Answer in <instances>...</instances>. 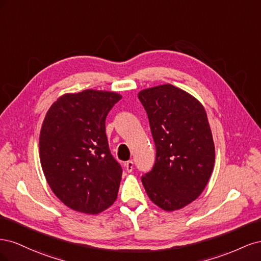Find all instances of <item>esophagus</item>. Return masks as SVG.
<instances>
[{
  "label": "esophagus",
  "mask_w": 261,
  "mask_h": 261,
  "mask_svg": "<svg viewBox=\"0 0 261 261\" xmlns=\"http://www.w3.org/2000/svg\"><path fill=\"white\" fill-rule=\"evenodd\" d=\"M124 167H125V170L129 173V172H132V171H133V168H134V162H133V161H127V162H125Z\"/></svg>",
  "instance_id": "34e87169"
}]
</instances>
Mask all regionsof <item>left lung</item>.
<instances>
[{
  "label": "left lung",
  "mask_w": 261,
  "mask_h": 261,
  "mask_svg": "<svg viewBox=\"0 0 261 261\" xmlns=\"http://www.w3.org/2000/svg\"><path fill=\"white\" fill-rule=\"evenodd\" d=\"M148 114L156 154L152 170L141 177L154 204L165 211L198 198L215 168V143L203 106L171 84L138 92Z\"/></svg>",
  "instance_id": "obj_1"
}]
</instances>
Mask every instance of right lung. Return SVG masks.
<instances>
[{
	"instance_id": "1",
	"label": "right lung",
	"mask_w": 261,
	"mask_h": 261,
	"mask_svg": "<svg viewBox=\"0 0 261 261\" xmlns=\"http://www.w3.org/2000/svg\"><path fill=\"white\" fill-rule=\"evenodd\" d=\"M120 93L87 89L64 93L43 120L39 154L54 195L86 215L111 207L117 198L122 168L110 152L106 118Z\"/></svg>"
}]
</instances>
